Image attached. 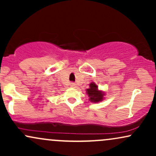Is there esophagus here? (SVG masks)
I'll return each instance as SVG.
<instances>
[{
	"label": "esophagus",
	"mask_w": 156,
	"mask_h": 156,
	"mask_svg": "<svg viewBox=\"0 0 156 156\" xmlns=\"http://www.w3.org/2000/svg\"><path fill=\"white\" fill-rule=\"evenodd\" d=\"M69 85H70V87H76V83H74V82H71V83H69Z\"/></svg>",
	"instance_id": "esophagus-1"
}]
</instances>
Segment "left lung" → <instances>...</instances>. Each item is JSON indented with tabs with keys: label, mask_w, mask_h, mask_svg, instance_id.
<instances>
[{
	"label": "left lung",
	"mask_w": 156,
	"mask_h": 156,
	"mask_svg": "<svg viewBox=\"0 0 156 156\" xmlns=\"http://www.w3.org/2000/svg\"><path fill=\"white\" fill-rule=\"evenodd\" d=\"M87 91L89 97V101L94 102V103H98L103 100L104 94L101 91L98 90V87L95 85V83H92L89 84V89H87Z\"/></svg>",
	"instance_id": "left-lung-1"
}]
</instances>
